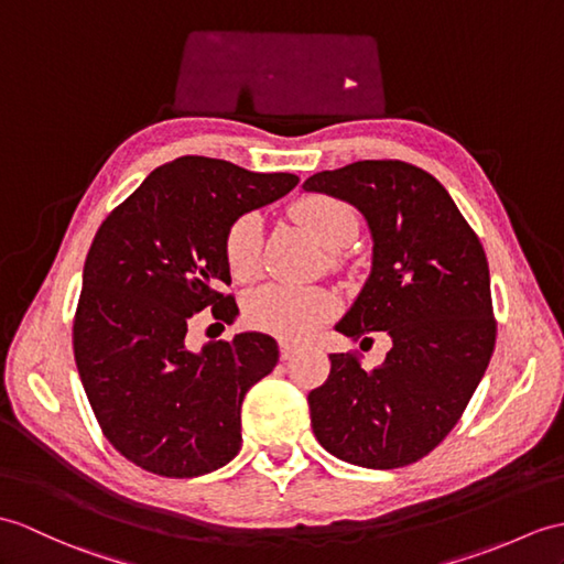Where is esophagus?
Returning a JSON list of instances; mask_svg holds the SVG:
<instances>
[{
	"mask_svg": "<svg viewBox=\"0 0 564 564\" xmlns=\"http://www.w3.org/2000/svg\"><path fill=\"white\" fill-rule=\"evenodd\" d=\"M297 352V346L291 341H281V360H291Z\"/></svg>",
	"mask_w": 564,
	"mask_h": 564,
	"instance_id": "1",
	"label": "esophagus"
}]
</instances>
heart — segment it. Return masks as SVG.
Returning <instances> with one entry per match:
<instances>
[{"label": "heart", "instance_id": "b5f03b06", "mask_svg": "<svg viewBox=\"0 0 564 564\" xmlns=\"http://www.w3.org/2000/svg\"><path fill=\"white\" fill-rule=\"evenodd\" d=\"M293 218L326 250H336L352 240L358 220L352 208L334 196L310 194L293 204ZM261 223L254 214L240 216L226 232V261L238 279H250L257 271ZM332 310V297L319 288L271 283L259 288L247 300V322L261 332L283 338H305L324 322Z\"/></svg>", "mask_w": 564, "mask_h": 564}]
</instances>
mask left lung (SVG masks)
I'll return each mask as SVG.
<instances>
[{"mask_svg":"<svg viewBox=\"0 0 564 564\" xmlns=\"http://www.w3.org/2000/svg\"><path fill=\"white\" fill-rule=\"evenodd\" d=\"M303 189L352 204L372 235L370 276L336 332L391 338L375 370L352 352H332L329 379L307 397L314 437L348 464L409 466L459 423L490 362L486 252L449 192L411 163L322 170Z\"/></svg>","mask_w":564,"mask_h":564,"instance_id":"8db88e82","label":"left lung"}]
</instances>
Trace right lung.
Masks as SVG:
<instances>
[{
    "mask_svg": "<svg viewBox=\"0 0 564 564\" xmlns=\"http://www.w3.org/2000/svg\"><path fill=\"white\" fill-rule=\"evenodd\" d=\"M291 173H252L182 155L155 167L102 220L84 264L74 358L102 435L124 459L165 478H194L240 452L250 387L279 362L259 332L189 350L196 312L232 322L226 232L242 214L281 199Z\"/></svg>",
    "mask_w": 564,
    "mask_h": 564,
    "instance_id": "obj_1",
    "label": "right lung"
}]
</instances>
